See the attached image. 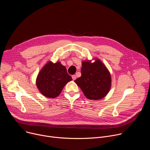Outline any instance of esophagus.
Masks as SVG:
<instances>
[{
  "label": "esophagus",
  "mask_w": 150,
  "mask_h": 150,
  "mask_svg": "<svg viewBox=\"0 0 150 150\" xmlns=\"http://www.w3.org/2000/svg\"><path fill=\"white\" fill-rule=\"evenodd\" d=\"M72 79L74 80V81H75V79H76V75H72Z\"/></svg>",
  "instance_id": "esophagus-1"
}]
</instances>
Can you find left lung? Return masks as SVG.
Returning a JSON list of instances; mask_svg holds the SVG:
<instances>
[{"label": "left lung", "instance_id": "left-lung-1", "mask_svg": "<svg viewBox=\"0 0 150 150\" xmlns=\"http://www.w3.org/2000/svg\"><path fill=\"white\" fill-rule=\"evenodd\" d=\"M94 60L93 63L88 60L82 62L81 76L75 80V82L87 98L98 100L109 92L112 78L104 64L99 59Z\"/></svg>", "mask_w": 150, "mask_h": 150}]
</instances>
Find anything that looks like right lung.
I'll use <instances>...</instances> for the list:
<instances>
[{
	"label": "right lung",
	"mask_w": 150,
	"mask_h": 150,
	"mask_svg": "<svg viewBox=\"0 0 150 150\" xmlns=\"http://www.w3.org/2000/svg\"><path fill=\"white\" fill-rule=\"evenodd\" d=\"M72 80L65 67L59 61L55 63L49 61L39 72L36 85L44 96L53 98L59 96L65 85Z\"/></svg>",
	"instance_id": "add662e5"
}]
</instances>
